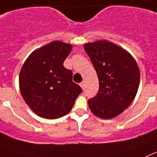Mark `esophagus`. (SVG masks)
Returning a JSON list of instances; mask_svg holds the SVG:
<instances>
[{
	"label": "esophagus",
	"instance_id": "34e87169",
	"mask_svg": "<svg viewBox=\"0 0 157 157\" xmlns=\"http://www.w3.org/2000/svg\"><path fill=\"white\" fill-rule=\"evenodd\" d=\"M80 87H81V88H82V89L84 90V81H83V82L80 83Z\"/></svg>",
	"mask_w": 157,
	"mask_h": 157
}]
</instances>
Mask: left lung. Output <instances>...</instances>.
Here are the masks:
<instances>
[{"mask_svg": "<svg viewBox=\"0 0 157 157\" xmlns=\"http://www.w3.org/2000/svg\"><path fill=\"white\" fill-rule=\"evenodd\" d=\"M89 56L99 79V91L88 99L89 108L103 119L123 112L136 96L140 71L136 61L127 51L108 41L86 43Z\"/></svg>", "mask_w": 157, "mask_h": 157, "instance_id": "obj_1", "label": "left lung"}]
</instances>
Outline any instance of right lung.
Instances as JSON below:
<instances>
[{"mask_svg": "<svg viewBox=\"0 0 157 157\" xmlns=\"http://www.w3.org/2000/svg\"><path fill=\"white\" fill-rule=\"evenodd\" d=\"M72 45L54 41L34 51L20 73L21 95L39 116L55 119L67 114L82 88L73 81V72L63 63Z\"/></svg>", "mask_w": 157, "mask_h": 157, "instance_id": "1", "label": "right lung"}]
</instances>
